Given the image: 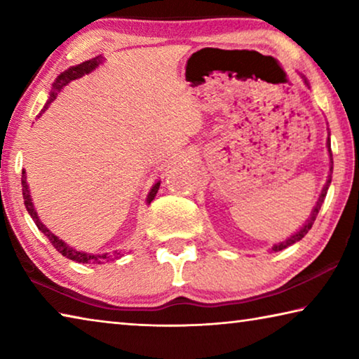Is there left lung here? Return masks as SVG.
Segmentation results:
<instances>
[{"mask_svg":"<svg viewBox=\"0 0 359 359\" xmlns=\"http://www.w3.org/2000/svg\"><path fill=\"white\" fill-rule=\"evenodd\" d=\"M301 77H302L304 83H306L307 87H309V81L306 79V76H302V74H301ZM309 88H311V87H309ZM327 130H330V128H327ZM330 136H331V133L327 131L326 147H327V154H330V174H327V180H326V184H325V187H323V190H321V193H320L317 204H315V208L312 209L311 215H309V218L306 220V223H304L302 226L296 231V233L291 234L288 239H285L283 242H278V244H274V245H272L271 252H280V250H283V248H287V247H290V245L296 244V242H299V241L304 238V236H306V234L309 233V229L312 228V224H313V222H315V218H317V215H318V210L321 209V204H323V201H325L326 193H327V188H330V185H331V179H332V151H331V139H330Z\"/></svg>","mask_w":359,"mask_h":359,"instance_id":"obj_1","label":"left lung"}]
</instances>
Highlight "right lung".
Returning <instances> with one entry per match:
<instances>
[{
    "label": "right lung",
    "instance_id": "obj_1",
    "mask_svg": "<svg viewBox=\"0 0 359 359\" xmlns=\"http://www.w3.org/2000/svg\"><path fill=\"white\" fill-rule=\"evenodd\" d=\"M102 62H104V57L98 55V57H95L92 60H87V62H83L81 65L71 66V68L63 71L62 74H60L55 79V82L52 83L50 95H48V100L46 102V106L42 107V111L39 112L38 117H41V115L47 111L48 106H50L52 102H53V100H57L58 93L62 92V90L66 87V85H68L72 81H76V79H81L85 74H90V72L98 68V66ZM160 184H161V180H156L155 184H154V187L150 188L147 198H145V203L150 204L151 201H154L155 196H156V193H158V188H160ZM22 194H23V199H25V208L28 210L29 217H32L33 222L36 223V226H38V229L41 231V233L44 234L48 241L52 242V245L55 247L57 250L63 255V257L69 258L72 261H76V263H88V264H101V263H107V261H111L114 258L123 257V253L118 252V250L112 252V255L111 253H95L93 255V253L76 250L74 247H71L69 244H66L63 239H60L58 236L53 234L52 231L48 229L46 224L41 222V218L38 217V212H36V209H34V204L32 201V194H29V185H28V182H27V172L25 171H22Z\"/></svg>",
    "mask_w": 359,
    "mask_h": 359
}]
</instances>
